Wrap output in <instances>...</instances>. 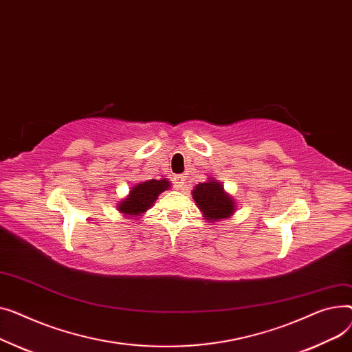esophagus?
<instances>
[{
  "mask_svg": "<svg viewBox=\"0 0 352 352\" xmlns=\"http://www.w3.org/2000/svg\"><path fill=\"white\" fill-rule=\"evenodd\" d=\"M173 186L177 190H184L186 189V182H184V176L182 175H176L173 177Z\"/></svg>",
  "mask_w": 352,
  "mask_h": 352,
  "instance_id": "1",
  "label": "esophagus"
}]
</instances>
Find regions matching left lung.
I'll return each mask as SVG.
<instances>
[{
    "label": "left lung",
    "mask_w": 352,
    "mask_h": 352,
    "mask_svg": "<svg viewBox=\"0 0 352 352\" xmlns=\"http://www.w3.org/2000/svg\"><path fill=\"white\" fill-rule=\"evenodd\" d=\"M193 199L208 220L227 219L234 212V201L227 196L216 180L199 183L193 190Z\"/></svg>",
    "instance_id": "left-lung-1"
}]
</instances>
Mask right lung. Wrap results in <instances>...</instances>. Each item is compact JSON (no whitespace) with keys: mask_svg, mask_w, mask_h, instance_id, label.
Returning <instances> with one entry per match:
<instances>
[{"mask_svg":"<svg viewBox=\"0 0 352 352\" xmlns=\"http://www.w3.org/2000/svg\"><path fill=\"white\" fill-rule=\"evenodd\" d=\"M170 188L169 180H148L136 184L132 188L131 195L119 203V212L129 214V216H138L146 212L151 206L155 203L157 196Z\"/></svg>","mask_w":352,"mask_h":352,"instance_id":"obj_1","label":"right lung"}]
</instances>
